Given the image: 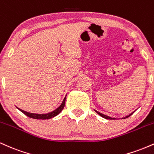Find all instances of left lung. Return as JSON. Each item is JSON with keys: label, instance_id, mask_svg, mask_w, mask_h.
Returning <instances> with one entry per match:
<instances>
[{"label": "left lung", "instance_id": "obj_1", "mask_svg": "<svg viewBox=\"0 0 154 154\" xmlns=\"http://www.w3.org/2000/svg\"><path fill=\"white\" fill-rule=\"evenodd\" d=\"M95 112L97 113V114H99V115H100V116H102V117L105 118V119H114V118H111V117H110V116H106V115H104V114H101V113L98 112V111H95ZM131 115H132V114H130V115H128V116H125V117H124L123 119H126V118L129 117V116H131Z\"/></svg>", "mask_w": 154, "mask_h": 154}]
</instances>
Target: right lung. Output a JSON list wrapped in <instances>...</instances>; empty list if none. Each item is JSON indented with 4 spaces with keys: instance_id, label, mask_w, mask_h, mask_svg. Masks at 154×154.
<instances>
[{
    "instance_id": "add662e5",
    "label": "right lung",
    "mask_w": 154,
    "mask_h": 154,
    "mask_svg": "<svg viewBox=\"0 0 154 154\" xmlns=\"http://www.w3.org/2000/svg\"><path fill=\"white\" fill-rule=\"evenodd\" d=\"M65 100H66V97H65L64 99H63V100L62 103L61 104V106H60L59 108H57L56 110H54V111H51V112H50V113H48V114H33V113H29V112H27V111L22 110V109H19V108H18V109L19 111H22L23 114H25L26 116H29V117H30V118H32V119H51V118H52V117H54V116H56V115H58V114H59V113L63 110V107H64V105H65Z\"/></svg>"
}]
</instances>
